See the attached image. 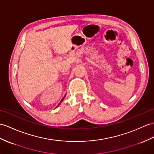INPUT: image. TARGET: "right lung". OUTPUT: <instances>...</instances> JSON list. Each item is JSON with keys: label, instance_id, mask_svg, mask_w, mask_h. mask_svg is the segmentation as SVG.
Instances as JSON below:
<instances>
[{"label": "right lung", "instance_id": "obj_1", "mask_svg": "<svg viewBox=\"0 0 154 154\" xmlns=\"http://www.w3.org/2000/svg\"><path fill=\"white\" fill-rule=\"evenodd\" d=\"M65 96H66V95H65V96H64V97H63V99H61V102H60V103H59V104H58V105H57V106H59V104H60V103H61V102H62V101H63V99H64V98H65ZM57 107H56V108H57Z\"/></svg>", "mask_w": 154, "mask_h": 154}]
</instances>
